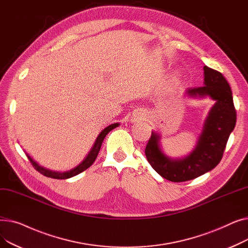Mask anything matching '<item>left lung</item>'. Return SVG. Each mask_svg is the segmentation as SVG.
Instances as JSON below:
<instances>
[{
	"mask_svg": "<svg viewBox=\"0 0 248 248\" xmlns=\"http://www.w3.org/2000/svg\"><path fill=\"white\" fill-rule=\"evenodd\" d=\"M204 85L188 88L190 97L209 96L215 100L206 117L197 145L187 157L172 159L160 147V135L152 132L146 146V157L154 170L171 182L193 180L214 169L222 159L227 140L236 124L232 91L220 72L204 66Z\"/></svg>",
	"mask_w": 248,
	"mask_h": 248,
	"instance_id": "1",
	"label": "left lung"
}]
</instances>
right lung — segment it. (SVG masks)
I'll use <instances>...</instances> for the list:
<instances>
[{"mask_svg":"<svg viewBox=\"0 0 248 248\" xmlns=\"http://www.w3.org/2000/svg\"><path fill=\"white\" fill-rule=\"evenodd\" d=\"M119 125H120L119 123H115V124H112L110 125L107 126L104 129H102V132L96 138V140L94 142V145H93V148H91L90 152L86 155V158L79 165H78L77 167H75L74 169H71L70 171H67V172H56V171L49 170V169H46V168L39 165L37 162H35L28 154H26V155H27V157H28L29 161L31 162V164L33 165V167L36 169V170L39 173H41L42 175H44L46 177H49V178H53V179H61V180L62 179H68V178L74 177V176H76L78 174L82 173L83 171L86 170L87 168H89L91 165L94 163V161H95V159L97 157V155H98V152L100 150V147L102 145V141H103L104 138H106V136L111 131V129L115 128L116 126H119Z\"/></svg>","mask_w":248,"mask_h":248,"instance_id":"add662e5","label":"right lung"}]
</instances>
